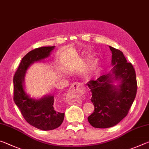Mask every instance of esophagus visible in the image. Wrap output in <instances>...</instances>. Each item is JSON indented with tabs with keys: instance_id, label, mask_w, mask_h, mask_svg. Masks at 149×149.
Returning a JSON list of instances; mask_svg holds the SVG:
<instances>
[{
	"instance_id": "obj_1",
	"label": "esophagus",
	"mask_w": 149,
	"mask_h": 149,
	"mask_svg": "<svg viewBox=\"0 0 149 149\" xmlns=\"http://www.w3.org/2000/svg\"><path fill=\"white\" fill-rule=\"evenodd\" d=\"M85 91L84 86L82 84L80 83H74L68 91L66 94V99L68 100H70L74 99L75 97H79V96L84 94Z\"/></svg>"
}]
</instances>
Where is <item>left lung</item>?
<instances>
[{
  "instance_id": "left-lung-1",
  "label": "left lung",
  "mask_w": 149,
  "mask_h": 149,
  "mask_svg": "<svg viewBox=\"0 0 149 149\" xmlns=\"http://www.w3.org/2000/svg\"><path fill=\"white\" fill-rule=\"evenodd\" d=\"M109 47L112 53V65H114L112 74L101 75L87 84L95 107L88 121L95 128H108L118 124L127 115L137 94L136 74L132 63L127 62L121 50ZM113 79H120V85L113 86Z\"/></svg>"
}]
</instances>
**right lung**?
<instances>
[{
  "label": "right lung",
  "mask_w": 149,
  "mask_h": 149,
  "mask_svg": "<svg viewBox=\"0 0 149 149\" xmlns=\"http://www.w3.org/2000/svg\"><path fill=\"white\" fill-rule=\"evenodd\" d=\"M54 47H41L31 50L22 58L13 78L14 101L24 119L41 130H52L58 127L64 118V113L56 111L54 97L47 96L39 100L29 98L25 93L23 81L26 71L35 62L48 57Z\"/></svg>",
  "instance_id": "1"
}]
</instances>
